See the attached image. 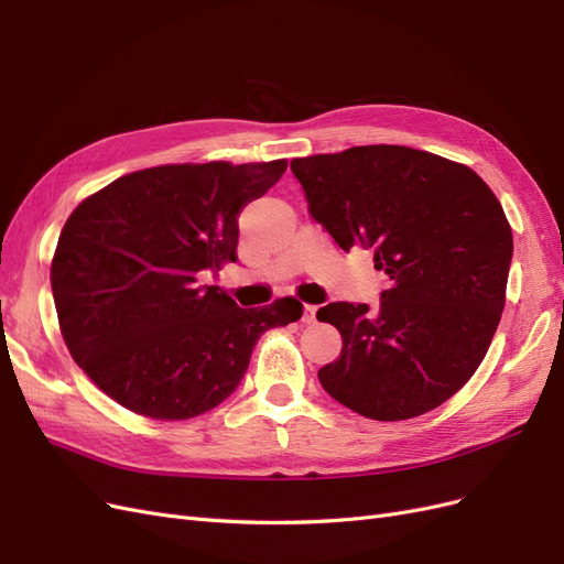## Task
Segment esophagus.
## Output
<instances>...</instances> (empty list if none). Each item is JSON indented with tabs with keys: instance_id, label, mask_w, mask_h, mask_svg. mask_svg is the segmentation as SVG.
I'll list each match as a JSON object with an SVG mask.
<instances>
[{
	"instance_id": "obj_1",
	"label": "esophagus",
	"mask_w": 564,
	"mask_h": 564,
	"mask_svg": "<svg viewBox=\"0 0 564 564\" xmlns=\"http://www.w3.org/2000/svg\"><path fill=\"white\" fill-rule=\"evenodd\" d=\"M315 315H317V305H303V322L305 324L315 322Z\"/></svg>"
}]
</instances>
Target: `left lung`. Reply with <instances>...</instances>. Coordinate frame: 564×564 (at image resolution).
I'll use <instances>...</instances> for the list:
<instances>
[{
    "mask_svg": "<svg viewBox=\"0 0 564 564\" xmlns=\"http://www.w3.org/2000/svg\"><path fill=\"white\" fill-rule=\"evenodd\" d=\"M308 212L334 242L373 251L381 303H329L338 360L317 379L377 421L421 416L466 386L506 305L513 232L489 185L466 164L404 145H357L292 160Z\"/></svg>",
    "mask_w": 564,
    "mask_h": 564,
    "instance_id": "8db88e82",
    "label": "left lung"
}]
</instances>
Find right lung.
<instances>
[{
	"label": "right lung",
	"mask_w": 564,
	"mask_h": 564,
	"mask_svg": "<svg viewBox=\"0 0 564 564\" xmlns=\"http://www.w3.org/2000/svg\"><path fill=\"white\" fill-rule=\"evenodd\" d=\"M286 172L275 162L164 164L112 181L65 220L51 292L84 373L135 414L183 421L232 395L263 332L296 299L240 308L202 272L237 261V216Z\"/></svg>",
	"instance_id": "obj_1"
}]
</instances>
